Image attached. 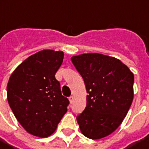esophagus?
<instances>
[{
    "mask_svg": "<svg viewBox=\"0 0 149 149\" xmlns=\"http://www.w3.org/2000/svg\"><path fill=\"white\" fill-rule=\"evenodd\" d=\"M69 101H70L71 103L73 102V96H70V97H69Z\"/></svg>",
    "mask_w": 149,
    "mask_h": 149,
    "instance_id": "34e87169",
    "label": "esophagus"
}]
</instances>
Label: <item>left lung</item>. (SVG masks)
I'll return each instance as SVG.
<instances>
[{"mask_svg": "<svg viewBox=\"0 0 149 149\" xmlns=\"http://www.w3.org/2000/svg\"><path fill=\"white\" fill-rule=\"evenodd\" d=\"M87 89V106L77 116L81 133L99 139L122 123L133 99L134 76L120 60L99 53L71 58Z\"/></svg>", "mask_w": 149, "mask_h": 149, "instance_id": "8db88e82", "label": "left lung"}]
</instances>
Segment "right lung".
<instances>
[{
  "mask_svg": "<svg viewBox=\"0 0 149 149\" xmlns=\"http://www.w3.org/2000/svg\"><path fill=\"white\" fill-rule=\"evenodd\" d=\"M63 52L43 50L26 58L10 76L7 100L21 125L31 134L47 138L55 132L68 111L69 100L62 96L55 74Z\"/></svg>",
  "mask_w": 149,
  "mask_h": 149,
  "instance_id": "add662e5",
  "label": "right lung"
}]
</instances>
